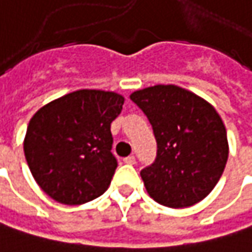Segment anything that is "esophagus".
Returning a JSON list of instances; mask_svg holds the SVG:
<instances>
[{
  "instance_id": "34e87169",
  "label": "esophagus",
  "mask_w": 252,
  "mask_h": 252,
  "mask_svg": "<svg viewBox=\"0 0 252 252\" xmlns=\"http://www.w3.org/2000/svg\"><path fill=\"white\" fill-rule=\"evenodd\" d=\"M124 162H126V164H129V165H134V164H135V157H126V158H124Z\"/></svg>"
}]
</instances>
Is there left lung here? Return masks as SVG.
<instances>
[{
	"mask_svg": "<svg viewBox=\"0 0 252 252\" xmlns=\"http://www.w3.org/2000/svg\"><path fill=\"white\" fill-rule=\"evenodd\" d=\"M129 98L147 115L157 140L156 161L141 170L150 197L170 208L204 200L228 159L227 131L214 107L177 85L148 87Z\"/></svg>",
	"mask_w": 252,
	"mask_h": 252,
	"instance_id": "8db88e82",
	"label": "left lung"
}]
</instances>
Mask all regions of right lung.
<instances>
[{
	"instance_id": "obj_1",
	"label": "right lung",
	"mask_w": 252,
	"mask_h": 252,
	"mask_svg": "<svg viewBox=\"0 0 252 252\" xmlns=\"http://www.w3.org/2000/svg\"><path fill=\"white\" fill-rule=\"evenodd\" d=\"M124 96L78 90L39 108L30 120L24 153L41 189L65 205L102 195L118 165L112 156L111 123Z\"/></svg>"
}]
</instances>
